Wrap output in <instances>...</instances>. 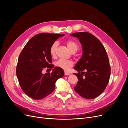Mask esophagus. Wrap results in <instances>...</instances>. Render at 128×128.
I'll return each mask as SVG.
<instances>
[{"mask_svg":"<svg viewBox=\"0 0 128 128\" xmlns=\"http://www.w3.org/2000/svg\"><path fill=\"white\" fill-rule=\"evenodd\" d=\"M64 75H70V74H69L68 72H64Z\"/></svg>","mask_w":128,"mask_h":128,"instance_id":"esophagus-1","label":"esophagus"}]
</instances>
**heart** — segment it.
<instances>
[{"mask_svg":"<svg viewBox=\"0 0 128 128\" xmlns=\"http://www.w3.org/2000/svg\"><path fill=\"white\" fill-rule=\"evenodd\" d=\"M66 43L67 48L72 52L74 51L76 52L78 48V45L77 42L72 40H68L66 42ZM58 45H59V43L58 42H54L51 45L50 48V53L52 56L54 57L56 56ZM55 65L56 67L62 69L64 70H68L69 68L73 66L74 63L72 60L59 59L56 62Z\"/></svg>","mask_w":128,"mask_h":128,"instance_id":"b5f03b06","label":"heart"}]
</instances>
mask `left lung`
<instances>
[{"mask_svg": "<svg viewBox=\"0 0 128 128\" xmlns=\"http://www.w3.org/2000/svg\"><path fill=\"white\" fill-rule=\"evenodd\" d=\"M82 44L83 54L74 68L78 82L75 91L80 96L94 99L105 90L110 76V67L106 50L100 41L88 32L72 34Z\"/></svg>", "mask_w": 128, "mask_h": 128, "instance_id": "1", "label": "left lung"}]
</instances>
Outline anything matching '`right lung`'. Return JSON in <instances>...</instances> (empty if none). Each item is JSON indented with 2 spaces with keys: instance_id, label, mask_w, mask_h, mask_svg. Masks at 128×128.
<instances>
[{
  "instance_id": "add662e5",
  "label": "right lung",
  "mask_w": 128,
  "mask_h": 128,
  "mask_svg": "<svg viewBox=\"0 0 128 128\" xmlns=\"http://www.w3.org/2000/svg\"><path fill=\"white\" fill-rule=\"evenodd\" d=\"M64 34L41 33L27 42L18 57L16 76L22 90L35 100L45 98L54 90L56 80L64 76L62 69L56 67L52 72L42 74L44 68L54 67L50 48Z\"/></svg>"
}]
</instances>
